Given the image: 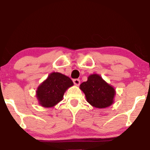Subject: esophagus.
Instances as JSON below:
<instances>
[{
	"instance_id": "obj_1",
	"label": "esophagus",
	"mask_w": 150,
	"mask_h": 150,
	"mask_svg": "<svg viewBox=\"0 0 150 150\" xmlns=\"http://www.w3.org/2000/svg\"><path fill=\"white\" fill-rule=\"evenodd\" d=\"M73 82H74V85H79L80 83H81V81H80V79H74Z\"/></svg>"
}]
</instances>
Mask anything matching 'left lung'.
<instances>
[{
  "instance_id": "left-lung-1",
  "label": "left lung",
  "mask_w": 150,
  "mask_h": 150,
  "mask_svg": "<svg viewBox=\"0 0 150 150\" xmlns=\"http://www.w3.org/2000/svg\"><path fill=\"white\" fill-rule=\"evenodd\" d=\"M80 87L85 94L87 101L94 107L106 108L113 103L115 94L114 88L99 75H90L87 81L81 83Z\"/></svg>"
}]
</instances>
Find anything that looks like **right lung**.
<instances>
[{"label": "right lung", "mask_w": 150, "mask_h": 150, "mask_svg": "<svg viewBox=\"0 0 150 150\" xmlns=\"http://www.w3.org/2000/svg\"><path fill=\"white\" fill-rule=\"evenodd\" d=\"M74 85L69 77L61 73L50 74L37 90V97L41 105L52 107L62 100L67 88Z\"/></svg>", "instance_id": "1"}]
</instances>
